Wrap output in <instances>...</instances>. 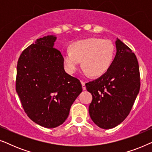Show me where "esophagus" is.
Returning a JSON list of instances; mask_svg holds the SVG:
<instances>
[{
	"mask_svg": "<svg viewBox=\"0 0 152 152\" xmlns=\"http://www.w3.org/2000/svg\"><path fill=\"white\" fill-rule=\"evenodd\" d=\"M82 88L83 90H86V86H85V82L82 81Z\"/></svg>",
	"mask_w": 152,
	"mask_h": 152,
	"instance_id": "obj_1",
	"label": "esophagus"
}]
</instances>
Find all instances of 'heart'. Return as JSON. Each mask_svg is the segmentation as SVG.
<instances>
[{
  "instance_id": "obj_1",
  "label": "heart",
  "mask_w": 152,
  "mask_h": 152,
  "mask_svg": "<svg viewBox=\"0 0 152 152\" xmlns=\"http://www.w3.org/2000/svg\"><path fill=\"white\" fill-rule=\"evenodd\" d=\"M114 57L115 46L111 41L92 37L72 43L70 51L64 53L63 61L70 73H74L82 61L85 75L99 77L109 70Z\"/></svg>"
}]
</instances>
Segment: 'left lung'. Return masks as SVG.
Instances as JSON below:
<instances>
[{"instance_id": "obj_1", "label": "left lung", "mask_w": 152, "mask_h": 152, "mask_svg": "<svg viewBox=\"0 0 152 152\" xmlns=\"http://www.w3.org/2000/svg\"><path fill=\"white\" fill-rule=\"evenodd\" d=\"M115 45L117 52L109 70L85 84L93 96L88 108L91 119L105 129L118 126L127 117L140 88L136 56L120 39Z\"/></svg>"}]
</instances>
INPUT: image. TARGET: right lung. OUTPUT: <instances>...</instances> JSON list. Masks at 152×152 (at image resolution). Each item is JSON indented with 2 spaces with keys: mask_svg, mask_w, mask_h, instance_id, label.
<instances>
[{
  "mask_svg": "<svg viewBox=\"0 0 152 152\" xmlns=\"http://www.w3.org/2000/svg\"><path fill=\"white\" fill-rule=\"evenodd\" d=\"M56 39H37L22 52L16 70V90L25 112L45 128L63 124L82 91L80 81L64 70L63 56L54 48Z\"/></svg>",
  "mask_w": 152,
  "mask_h": 152,
  "instance_id": "right-lung-1",
  "label": "right lung"
}]
</instances>
